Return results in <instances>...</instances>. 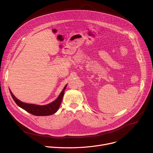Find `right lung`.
Returning a JSON list of instances; mask_svg holds the SVG:
<instances>
[{"mask_svg": "<svg viewBox=\"0 0 153 153\" xmlns=\"http://www.w3.org/2000/svg\"><path fill=\"white\" fill-rule=\"evenodd\" d=\"M67 85L63 88V90L58 96V97L53 102L46 105H34V104H29L24 103L18 100L12 93L11 90H10V94L16 102V103L22 108L27 112L30 113L31 114L35 115V116H50L53 114H54L59 109L60 103L62 100V98L64 94V91L65 88H66Z\"/></svg>", "mask_w": 153, "mask_h": 153, "instance_id": "right-lung-1", "label": "right lung"}]
</instances>
